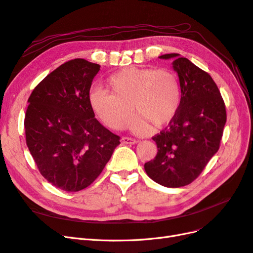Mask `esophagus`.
Masks as SVG:
<instances>
[{
  "instance_id": "1",
  "label": "esophagus",
  "mask_w": 253,
  "mask_h": 253,
  "mask_svg": "<svg viewBox=\"0 0 253 253\" xmlns=\"http://www.w3.org/2000/svg\"><path fill=\"white\" fill-rule=\"evenodd\" d=\"M121 141H122V143H123V144H136L138 142L136 138L128 137V136H123V137H122Z\"/></svg>"
}]
</instances>
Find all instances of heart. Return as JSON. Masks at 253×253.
<instances>
[{
    "label": "heart",
    "mask_w": 253,
    "mask_h": 253,
    "mask_svg": "<svg viewBox=\"0 0 253 253\" xmlns=\"http://www.w3.org/2000/svg\"><path fill=\"white\" fill-rule=\"evenodd\" d=\"M182 91L175 73L168 69L130 67L113 73L106 90L94 89L89 95L90 107L105 125L112 129L128 126L143 132L151 123L161 127L172 120L180 108Z\"/></svg>",
    "instance_id": "heart-1"
}]
</instances>
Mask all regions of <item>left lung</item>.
I'll return each mask as SVG.
<instances>
[{
	"label": "left lung",
	"mask_w": 253,
	"mask_h": 253,
	"mask_svg": "<svg viewBox=\"0 0 253 253\" xmlns=\"http://www.w3.org/2000/svg\"><path fill=\"white\" fill-rule=\"evenodd\" d=\"M174 59L182 101L168 126L152 137L158 146L153 160L145 163L146 173L156 183L177 188L192 183L217 152L227 120L226 107L216 84L206 71L178 53Z\"/></svg>",
	"instance_id": "left-lung-1"
}]
</instances>
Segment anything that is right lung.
Listing matches in <instances>:
<instances>
[{"label":"right lung","mask_w":253,"mask_h":253,"mask_svg":"<svg viewBox=\"0 0 253 253\" xmlns=\"http://www.w3.org/2000/svg\"><path fill=\"white\" fill-rule=\"evenodd\" d=\"M100 65L70 60L36 86L25 115L27 147L46 180L76 192L91 185L121 144L94 118L89 103Z\"/></svg>","instance_id":"right-lung-1"}]
</instances>
